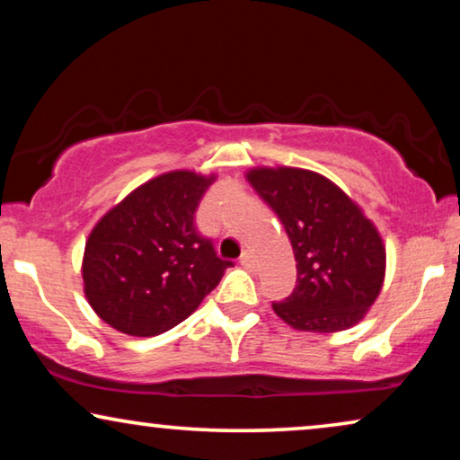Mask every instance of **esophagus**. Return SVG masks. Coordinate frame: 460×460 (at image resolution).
Here are the masks:
<instances>
[{
	"label": "esophagus",
	"mask_w": 460,
	"mask_h": 460,
	"mask_svg": "<svg viewBox=\"0 0 460 460\" xmlns=\"http://www.w3.org/2000/svg\"><path fill=\"white\" fill-rule=\"evenodd\" d=\"M241 263L244 268H253V255H251L249 251H244V253L241 255Z\"/></svg>",
	"instance_id": "1"
}]
</instances>
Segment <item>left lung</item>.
Here are the masks:
<instances>
[{
    "mask_svg": "<svg viewBox=\"0 0 460 460\" xmlns=\"http://www.w3.org/2000/svg\"><path fill=\"white\" fill-rule=\"evenodd\" d=\"M247 181L285 226L297 261V285L272 304L276 316L305 332L360 323L385 280V244L360 205L310 169L253 167Z\"/></svg>",
    "mask_w": 460,
    "mask_h": 460,
    "instance_id": "1",
    "label": "left lung"
}]
</instances>
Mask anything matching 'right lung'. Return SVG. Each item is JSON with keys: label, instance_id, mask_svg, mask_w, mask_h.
<instances>
[{"label": "right lung", "instance_id": "1", "mask_svg": "<svg viewBox=\"0 0 460 460\" xmlns=\"http://www.w3.org/2000/svg\"><path fill=\"white\" fill-rule=\"evenodd\" d=\"M217 175L175 169L104 213L85 243L81 276L92 310L131 337L161 335L197 310L232 261L194 228Z\"/></svg>", "mask_w": 460, "mask_h": 460}]
</instances>
